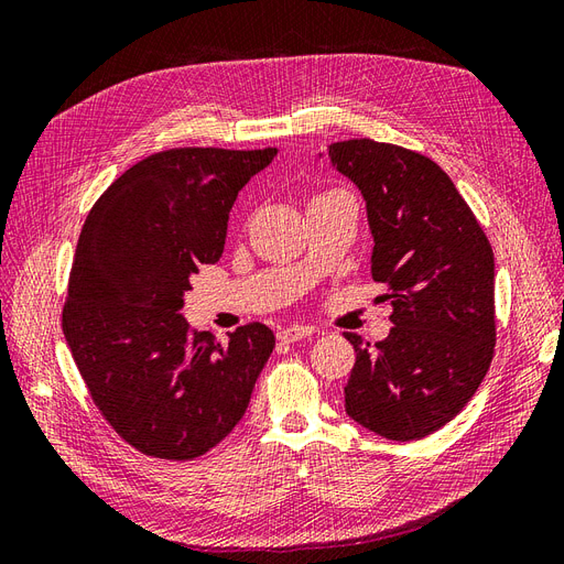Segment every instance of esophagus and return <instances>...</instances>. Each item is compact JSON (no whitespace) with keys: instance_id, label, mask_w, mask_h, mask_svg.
Returning a JSON list of instances; mask_svg holds the SVG:
<instances>
[{"instance_id":"34e87169","label":"esophagus","mask_w":564,"mask_h":564,"mask_svg":"<svg viewBox=\"0 0 564 564\" xmlns=\"http://www.w3.org/2000/svg\"><path fill=\"white\" fill-rule=\"evenodd\" d=\"M315 334L313 327H303V324H296V327H286V329H280L278 332V338L284 340V344H294V340H301V338H311Z\"/></svg>"}]
</instances>
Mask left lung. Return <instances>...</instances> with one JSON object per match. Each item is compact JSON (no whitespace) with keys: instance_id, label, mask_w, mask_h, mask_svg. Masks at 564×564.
Segmentation results:
<instances>
[{"instance_id":"1","label":"left lung","mask_w":564,"mask_h":564,"mask_svg":"<svg viewBox=\"0 0 564 564\" xmlns=\"http://www.w3.org/2000/svg\"><path fill=\"white\" fill-rule=\"evenodd\" d=\"M367 202L371 278L388 286L379 344L344 334L357 357L346 412L388 440H421L480 388L497 344L494 251L452 178L421 152L371 139L329 145Z\"/></svg>"}]
</instances>
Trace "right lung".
Wrapping results in <instances>:
<instances>
[{
  "label": "right lung",
  "mask_w": 564,
  "mask_h": 564,
  "mask_svg": "<svg viewBox=\"0 0 564 564\" xmlns=\"http://www.w3.org/2000/svg\"><path fill=\"white\" fill-rule=\"evenodd\" d=\"M278 148H174L115 178L84 220L63 334L98 412L145 456L193 460L230 435L275 348L251 322L218 344L178 313L224 253L237 193Z\"/></svg>",
  "instance_id": "add662e5"
}]
</instances>
